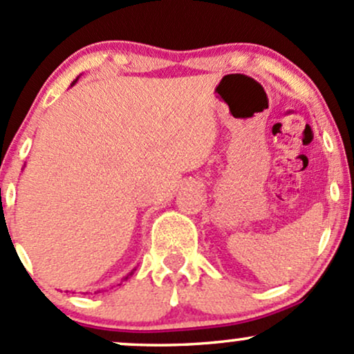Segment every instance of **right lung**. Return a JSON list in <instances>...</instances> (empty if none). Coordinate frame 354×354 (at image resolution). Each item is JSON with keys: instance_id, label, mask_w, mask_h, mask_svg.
Returning <instances> with one entry per match:
<instances>
[{"instance_id": "1", "label": "right lung", "mask_w": 354, "mask_h": 354, "mask_svg": "<svg viewBox=\"0 0 354 354\" xmlns=\"http://www.w3.org/2000/svg\"><path fill=\"white\" fill-rule=\"evenodd\" d=\"M73 83H76V81H73ZM126 278H128V276H126Z\"/></svg>"}]
</instances>
